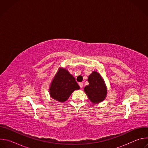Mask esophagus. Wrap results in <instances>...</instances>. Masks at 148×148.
<instances>
[{"instance_id":"34e87169","label":"esophagus","mask_w":148,"mask_h":148,"mask_svg":"<svg viewBox=\"0 0 148 148\" xmlns=\"http://www.w3.org/2000/svg\"><path fill=\"white\" fill-rule=\"evenodd\" d=\"M78 84H79V87H80V88H82L83 87V86H84V84H83V83L82 82H79L78 83Z\"/></svg>"}]
</instances>
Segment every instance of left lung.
Masks as SVG:
<instances>
[{
    "mask_svg": "<svg viewBox=\"0 0 148 148\" xmlns=\"http://www.w3.org/2000/svg\"><path fill=\"white\" fill-rule=\"evenodd\" d=\"M89 85L84 87L90 100L93 103H99L103 100L107 95V88L100 74L93 71L88 78Z\"/></svg>",
    "mask_w": 148,
    "mask_h": 148,
    "instance_id": "obj_1",
    "label": "left lung"
}]
</instances>
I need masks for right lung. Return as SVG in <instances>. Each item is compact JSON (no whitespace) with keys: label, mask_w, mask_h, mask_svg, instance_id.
Returning <instances> with one entry per match:
<instances>
[{"label":"right lung","mask_w":148,"mask_h":148,"mask_svg":"<svg viewBox=\"0 0 148 148\" xmlns=\"http://www.w3.org/2000/svg\"><path fill=\"white\" fill-rule=\"evenodd\" d=\"M80 88L74 77L66 69H59L50 88V96L55 100L66 101L74 90Z\"/></svg>","instance_id":"right-lung-1"}]
</instances>
